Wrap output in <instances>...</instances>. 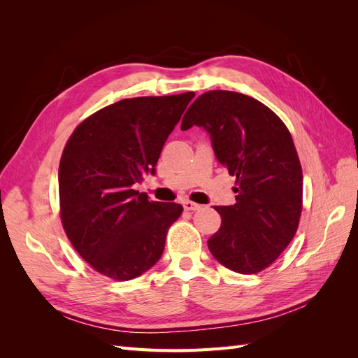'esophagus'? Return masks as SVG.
I'll return each mask as SVG.
<instances>
[{"label": "esophagus", "instance_id": "obj_1", "mask_svg": "<svg viewBox=\"0 0 358 358\" xmlns=\"http://www.w3.org/2000/svg\"><path fill=\"white\" fill-rule=\"evenodd\" d=\"M200 208H201L200 204L194 203V201H191V200H185V201H183V209H185V210H199Z\"/></svg>", "mask_w": 358, "mask_h": 358}]
</instances>
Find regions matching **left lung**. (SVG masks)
<instances>
[{
	"mask_svg": "<svg viewBox=\"0 0 358 358\" xmlns=\"http://www.w3.org/2000/svg\"><path fill=\"white\" fill-rule=\"evenodd\" d=\"M203 127L215 155L236 178V204L215 206L221 227L208 246L227 268L258 273L294 237L303 208V175L287 125L249 95L209 91L194 101L180 129Z\"/></svg>",
	"mask_w": 358,
	"mask_h": 358,
	"instance_id": "8db88e82",
	"label": "left lung"
}]
</instances>
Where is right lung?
Here are the masks:
<instances>
[{
    "instance_id": "add662e5",
    "label": "right lung",
    "mask_w": 358,
    "mask_h": 358,
    "mask_svg": "<svg viewBox=\"0 0 358 358\" xmlns=\"http://www.w3.org/2000/svg\"><path fill=\"white\" fill-rule=\"evenodd\" d=\"M194 95L121 100L86 117L67 140L58 171L61 222L95 272L129 280L161 258L166 234L183 208L149 201L134 185L155 171Z\"/></svg>"
}]
</instances>
